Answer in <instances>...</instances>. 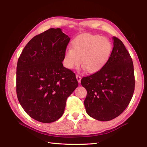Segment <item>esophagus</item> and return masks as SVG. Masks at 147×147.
Masks as SVG:
<instances>
[{"instance_id": "34e87169", "label": "esophagus", "mask_w": 147, "mask_h": 147, "mask_svg": "<svg viewBox=\"0 0 147 147\" xmlns=\"http://www.w3.org/2000/svg\"><path fill=\"white\" fill-rule=\"evenodd\" d=\"M76 79L78 80V83H80V82H81V79H82V77H81L79 74H76Z\"/></svg>"}]
</instances>
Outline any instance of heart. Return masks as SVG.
<instances>
[{
  "mask_svg": "<svg viewBox=\"0 0 147 147\" xmlns=\"http://www.w3.org/2000/svg\"><path fill=\"white\" fill-rule=\"evenodd\" d=\"M64 55V64L68 69L82 67L88 73H95L104 66L112 52V45L105 37L92 34H83L72 42Z\"/></svg>",
  "mask_w": 147,
  "mask_h": 147,
  "instance_id": "heart-1",
  "label": "heart"
}]
</instances>
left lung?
<instances>
[{"label":"left lung","instance_id":"left-lung-1","mask_svg":"<svg viewBox=\"0 0 147 147\" xmlns=\"http://www.w3.org/2000/svg\"><path fill=\"white\" fill-rule=\"evenodd\" d=\"M114 47L100 70L81 80L87 91L86 113L101 121L119 116L129 105L135 90L132 59L121 40L113 37Z\"/></svg>","mask_w":147,"mask_h":147}]
</instances>
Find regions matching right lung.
I'll use <instances>...</instances> for the list:
<instances>
[{"label": "right lung", "mask_w": 147, "mask_h": 147, "mask_svg": "<svg viewBox=\"0 0 147 147\" xmlns=\"http://www.w3.org/2000/svg\"><path fill=\"white\" fill-rule=\"evenodd\" d=\"M69 41L61 28H50L31 39L18 59V100L29 116L41 123L59 119L78 86L75 74L62 64Z\"/></svg>", "instance_id": "add662e5"}]
</instances>
